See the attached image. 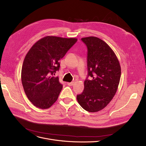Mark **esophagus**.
Segmentation results:
<instances>
[{
  "instance_id": "1",
  "label": "esophagus",
  "mask_w": 146,
  "mask_h": 146,
  "mask_svg": "<svg viewBox=\"0 0 146 146\" xmlns=\"http://www.w3.org/2000/svg\"><path fill=\"white\" fill-rule=\"evenodd\" d=\"M74 82H68V83H67V85H68V86H73V85H74Z\"/></svg>"
}]
</instances>
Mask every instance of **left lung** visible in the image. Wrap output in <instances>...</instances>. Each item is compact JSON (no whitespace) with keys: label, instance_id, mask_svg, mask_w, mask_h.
I'll use <instances>...</instances> for the list:
<instances>
[{"label":"left lung","instance_id":"8db88e82","mask_svg":"<svg viewBox=\"0 0 146 146\" xmlns=\"http://www.w3.org/2000/svg\"><path fill=\"white\" fill-rule=\"evenodd\" d=\"M81 40L87 47L88 76L84 91L77 95V100L85 110L97 112L115 96L121 69L115 54L104 41L93 36L82 38Z\"/></svg>","mask_w":146,"mask_h":146}]
</instances>
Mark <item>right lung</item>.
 Returning <instances> with one entry per match:
<instances>
[{"label":"right lung","instance_id":"add662e5","mask_svg":"<svg viewBox=\"0 0 146 146\" xmlns=\"http://www.w3.org/2000/svg\"><path fill=\"white\" fill-rule=\"evenodd\" d=\"M77 40L46 36L27 54L21 70L22 84L27 98L38 108L48 109L58 99L62 85L54 75L59 70V61Z\"/></svg>","mask_w":146,"mask_h":146}]
</instances>
